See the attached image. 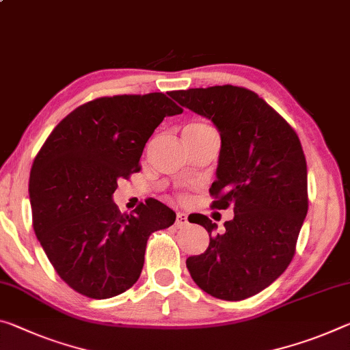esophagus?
Masks as SVG:
<instances>
[{
	"label": "esophagus",
	"instance_id": "34e87169",
	"mask_svg": "<svg viewBox=\"0 0 350 350\" xmlns=\"http://www.w3.org/2000/svg\"><path fill=\"white\" fill-rule=\"evenodd\" d=\"M187 224H188L187 215L182 213V212L177 213V215H176V226H177V227H185Z\"/></svg>",
	"mask_w": 350,
	"mask_h": 350
}]
</instances>
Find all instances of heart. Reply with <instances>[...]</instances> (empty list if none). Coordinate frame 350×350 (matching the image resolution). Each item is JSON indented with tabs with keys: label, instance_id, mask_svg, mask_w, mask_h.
<instances>
[{
	"label": "heart",
	"instance_id": "heart-1",
	"mask_svg": "<svg viewBox=\"0 0 350 350\" xmlns=\"http://www.w3.org/2000/svg\"><path fill=\"white\" fill-rule=\"evenodd\" d=\"M210 129H213V127L205 124V123H199L198 121V123H190L185 126L184 135H199V134H202V132H207Z\"/></svg>",
	"mask_w": 350,
	"mask_h": 350
}]
</instances>
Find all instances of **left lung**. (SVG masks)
Returning <instances> with one entry per match:
<instances>
[{
    "mask_svg": "<svg viewBox=\"0 0 350 350\" xmlns=\"http://www.w3.org/2000/svg\"><path fill=\"white\" fill-rule=\"evenodd\" d=\"M212 120L221 135L212 208H234L223 234L208 216H188L210 234L205 252L187 258L196 285L223 301L257 295L284 274L308 210L307 162L296 131L257 93L215 85L170 92Z\"/></svg>",
    "mask_w": 350,
    "mask_h": 350,
    "instance_id": "8db88e82",
    "label": "left lung"
}]
</instances>
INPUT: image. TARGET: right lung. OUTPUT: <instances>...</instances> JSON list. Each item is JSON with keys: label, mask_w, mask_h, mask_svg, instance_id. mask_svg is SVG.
Returning a JSON list of instances; mask_svg holds the SVG:
<instances>
[{"label": "right lung", "mask_w": 350, "mask_h": 350, "mask_svg": "<svg viewBox=\"0 0 350 350\" xmlns=\"http://www.w3.org/2000/svg\"><path fill=\"white\" fill-rule=\"evenodd\" d=\"M182 113L165 93L103 96L54 127L29 177L32 226L55 273L82 296L109 299L135 284L149 235L176 213L149 198L131 215L112 195L142 170L146 142L165 116Z\"/></svg>", "instance_id": "add662e5"}]
</instances>
